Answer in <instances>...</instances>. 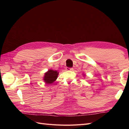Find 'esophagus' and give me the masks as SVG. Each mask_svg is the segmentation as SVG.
Returning a JSON list of instances; mask_svg holds the SVG:
<instances>
[{"mask_svg":"<svg viewBox=\"0 0 129 129\" xmlns=\"http://www.w3.org/2000/svg\"><path fill=\"white\" fill-rule=\"evenodd\" d=\"M66 70H67V71H73V68H69V67H66Z\"/></svg>","mask_w":129,"mask_h":129,"instance_id":"obj_1","label":"esophagus"}]
</instances>
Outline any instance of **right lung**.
Returning <instances> with one entry per match:
<instances>
[{"label":"right lung","mask_w":129,"mask_h":129,"mask_svg":"<svg viewBox=\"0 0 129 129\" xmlns=\"http://www.w3.org/2000/svg\"><path fill=\"white\" fill-rule=\"evenodd\" d=\"M58 72L57 71H53L52 69H49L47 72L44 77V80L45 83L47 84H51L53 83L57 78Z\"/></svg>","instance_id":"right-lung-1"}]
</instances>
